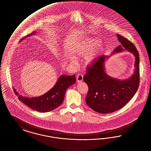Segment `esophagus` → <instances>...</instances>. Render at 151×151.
<instances>
[{"label": "esophagus", "instance_id": "34e87169", "mask_svg": "<svg viewBox=\"0 0 151 151\" xmlns=\"http://www.w3.org/2000/svg\"><path fill=\"white\" fill-rule=\"evenodd\" d=\"M83 75L82 74H81V73L78 74V76H77V78H76L77 81L80 82V81H83Z\"/></svg>", "mask_w": 151, "mask_h": 151}]
</instances>
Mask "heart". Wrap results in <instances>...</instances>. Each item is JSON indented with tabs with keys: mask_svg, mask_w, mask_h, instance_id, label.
<instances>
[{
	"mask_svg": "<svg viewBox=\"0 0 151 151\" xmlns=\"http://www.w3.org/2000/svg\"><path fill=\"white\" fill-rule=\"evenodd\" d=\"M100 40L96 37H91L88 39L86 40V41L83 42L76 48V53L77 55L79 56H84L85 55L91 51H92L93 50L96 48L99 45ZM102 47L100 45V48H99L98 50L101 49ZM99 50H96L91 53H89L88 55H87L85 58V61L86 63L89 64L93 62V60L95 59L98 51Z\"/></svg>",
	"mask_w": 151,
	"mask_h": 151,
	"instance_id": "1",
	"label": "heart"
}]
</instances>
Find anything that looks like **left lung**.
<instances>
[{"label": "left lung", "mask_w": 151, "mask_h": 151, "mask_svg": "<svg viewBox=\"0 0 151 151\" xmlns=\"http://www.w3.org/2000/svg\"><path fill=\"white\" fill-rule=\"evenodd\" d=\"M117 36L121 45L115 49L114 53L123 51L124 48L133 53L136 58V68L131 78L119 80L111 78L106 73L104 69L106 56H98L87 67V73L83 78L88 86L86 103L100 114H109L123 108L133 98L140 84L139 52L133 43L123 36Z\"/></svg>", "instance_id": "1"}]
</instances>
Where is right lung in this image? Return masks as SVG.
<instances>
[{
	"label": "right lung",
	"instance_id": "add662e5",
	"mask_svg": "<svg viewBox=\"0 0 151 151\" xmlns=\"http://www.w3.org/2000/svg\"><path fill=\"white\" fill-rule=\"evenodd\" d=\"M33 33H31V35ZM75 82V75H62L58 79L56 84L48 92L35 98L24 97L19 95L15 88L13 89L19 100L24 104L36 111L46 112L53 110L62 104L67 89Z\"/></svg>",
	"mask_w": 151,
	"mask_h": 151
}]
</instances>
